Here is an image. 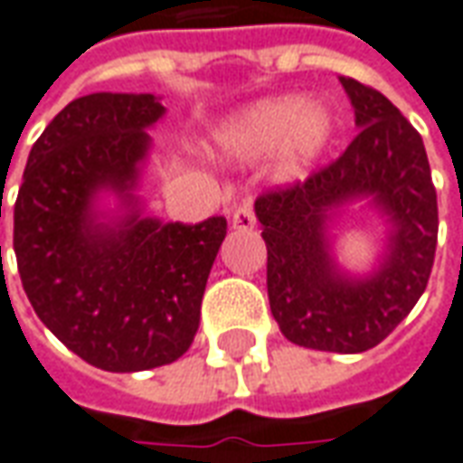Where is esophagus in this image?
<instances>
[{"label":"esophagus","mask_w":463,"mask_h":463,"mask_svg":"<svg viewBox=\"0 0 463 463\" xmlns=\"http://www.w3.org/2000/svg\"><path fill=\"white\" fill-rule=\"evenodd\" d=\"M255 210H253V200L242 198L235 210H232V228L238 231H253L255 228Z\"/></svg>","instance_id":"1"}]
</instances>
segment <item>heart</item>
<instances>
[{
    "label": "heart",
    "mask_w": 463,
    "mask_h": 463,
    "mask_svg": "<svg viewBox=\"0 0 463 463\" xmlns=\"http://www.w3.org/2000/svg\"><path fill=\"white\" fill-rule=\"evenodd\" d=\"M331 109L321 102H303L298 97L263 99L232 119L225 130V147L238 157H260L278 153V167L288 177L303 175L331 145Z\"/></svg>",
    "instance_id": "heart-1"
}]
</instances>
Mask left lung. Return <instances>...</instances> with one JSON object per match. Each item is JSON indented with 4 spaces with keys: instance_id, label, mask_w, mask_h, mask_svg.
Listing matches in <instances>:
<instances>
[{
    "instance_id": "left-lung-1",
    "label": "left lung",
    "mask_w": 463,
    "mask_h": 463,
    "mask_svg": "<svg viewBox=\"0 0 463 463\" xmlns=\"http://www.w3.org/2000/svg\"><path fill=\"white\" fill-rule=\"evenodd\" d=\"M361 128L345 153L293 185L255 200L268 248V300L288 341L364 354L399 326L426 290L436 255L439 208L423 140L378 90L341 77ZM371 197L394 222L373 277L354 281L327 255V213Z\"/></svg>"
}]
</instances>
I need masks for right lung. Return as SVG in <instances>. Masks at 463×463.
I'll return each instance as SVG.
<instances>
[{
    "label": "right lung",
    "mask_w": 463,
    "mask_h": 463,
    "mask_svg": "<svg viewBox=\"0 0 463 463\" xmlns=\"http://www.w3.org/2000/svg\"><path fill=\"white\" fill-rule=\"evenodd\" d=\"M165 108L155 95L80 97L52 119L29 153L14 203V253L40 321L102 371L173 364L200 326V303L228 221L140 218L132 198L150 135ZM131 205L115 226L94 221L99 189Z\"/></svg>",
    "instance_id": "obj_1"
}]
</instances>
